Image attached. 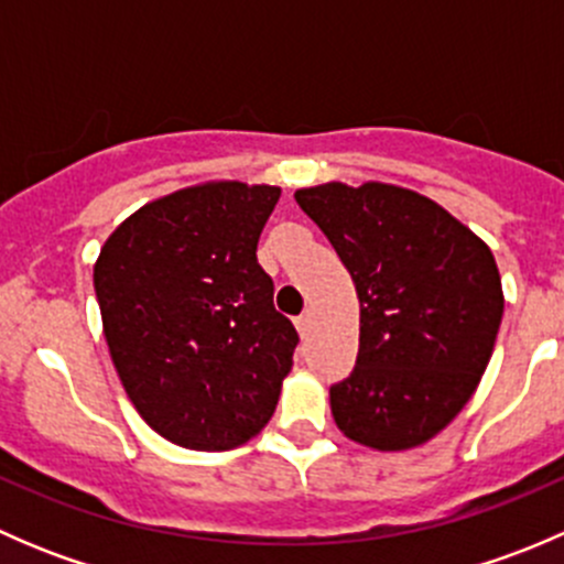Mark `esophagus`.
<instances>
[{
  "instance_id": "1",
  "label": "esophagus",
  "mask_w": 564,
  "mask_h": 564,
  "mask_svg": "<svg viewBox=\"0 0 564 564\" xmlns=\"http://www.w3.org/2000/svg\"><path fill=\"white\" fill-rule=\"evenodd\" d=\"M311 322H314V316H311V311H303V314L294 318V324H297V333L303 335V338L311 333Z\"/></svg>"
}]
</instances>
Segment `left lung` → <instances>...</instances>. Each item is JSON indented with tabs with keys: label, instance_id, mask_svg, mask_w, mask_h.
<instances>
[{
	"label": "left lung",
	"instance_id": "left-lung-1",
	"mask_svg": "<svg viewBox=\"0 0 564 564\" xmlns=\"http://www.w3.org/2000/svg\"><path fill=\"white\" fill-rule=\"evenodd\" d=\"M355 281L360 351L329 388L340 434L371 451L434 440L480 384L502 324L505 294L491 248L442 204L368 180L300 187Z\"/></svg>",
	"mask_w": 564,
	"mask_h": 564
}]
</instances>
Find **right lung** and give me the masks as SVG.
<instances>
[{
  "label": "right lung",
  "mask_w": 564,
  "mask_h": 564,
  "mask_svg": "<svg viewBox=\"0 0 564 564\" xmlns=\"http://www.w3.org/2000/svg\"><path fill=\"white\" fill-rule=\"evenodd\" d=\"M275 185L209 180L155 198L108 235L95 294L117 377L152 431L187 451L253 440L300 335L256 261Z\"/></svg>",
  "instance_id": "obj_1"
}]
</instances>
